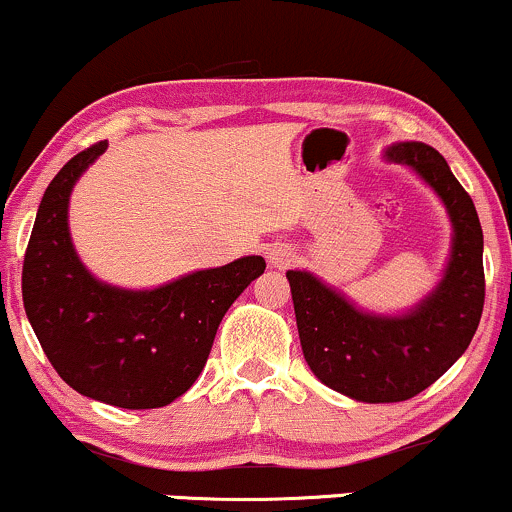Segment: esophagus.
Returning a JSON list of instances; mask_svg holds the SVG:
<instances>
[{"instance_id":"esophagus-1","label":"esophagus","mask_w":512,"mask_h":512,"mask_svg":"<svg viewBox=\"0 0 512 512\" xmlns=\"http://www.w3.org/2000/svg\"><path fill=\"white\" fill-rule=\"evenodd\" d=\"M264 257H267V262L272 267H286V264L293 262V250L286 243H272L264 250Z\"/></svg>"}]
</instances>
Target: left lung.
Returning <instances> with one entry per match:
<instances>
[{"mask_svg": "<svg viewBox=\"0 0 512 512\" xmlns=\"http://www.w3.org/2000/svg\"><path fill=\"white\" fill-rule=\"evenodd\" d=\"M384 159L434 190L451 221L436 286L398 315L357 307L307 269H288L300 346L324 386L360 403H400L432 386L470 346L484 307V236L472 197L434 147L405 140Z\"/></svg>", "mask_w": 512, "mask_h": 512, "instance_id": "1", "label": "left lung"}]
</instances>
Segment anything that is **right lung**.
Returning <instances> with one entry per match:
<instances>
[{"label":"right lung","mask_w":512,"mask_h":512,"mask_svg":"<svg viewBox=\"0 0 512 512\" xmlns=\"http://www.w3.org/2000/svg\"><path fill=\"white\" fill-rule=\"evenodd\" d=\"M107 145L69 159L42 195L23 260V305L52 367L80 396L164 408L195 384L226 310L267 264L238 257L143 291L97 279L71 240L69 200Z\"/></svg>","instance_id":"1"}]
</instances>
